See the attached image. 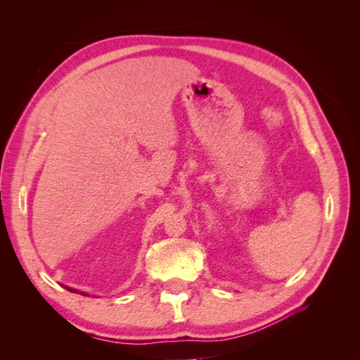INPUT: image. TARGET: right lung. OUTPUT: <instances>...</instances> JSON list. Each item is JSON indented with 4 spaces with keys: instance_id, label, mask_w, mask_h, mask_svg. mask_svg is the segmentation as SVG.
Masks as SVG:
<instances>
[{
    "instance_id": "add662e5",
    "label": "right lung",
    "mask_w": 360,
    "mask_h": 360,
    "mask_svg": "<svg viewBox=\"0 0 360 360\" xmlns=\"http://www.w3.org/2000/svg\"><path fill=\"white\" fill-rule=\"evenodd\" d=\"M69 291H75V292H78V291H76V290H72V288H68ZM79 294H82V296H89V294H86V292H84V291H79Z\"/></svg>"
}]
</instances>
